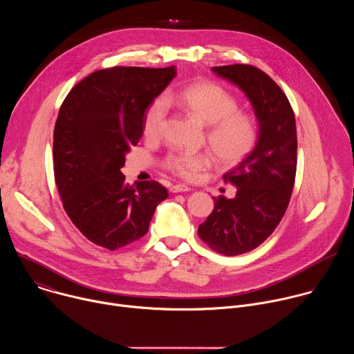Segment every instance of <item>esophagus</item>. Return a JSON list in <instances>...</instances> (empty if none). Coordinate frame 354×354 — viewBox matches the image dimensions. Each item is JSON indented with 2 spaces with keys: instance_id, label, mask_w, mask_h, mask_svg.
Instances as JSON below:
<instances>
[{
  "instance_id": "obj_1",
  "label": "esophagus",
  "mask_w": 354,
  "mask_h": 354,
  "mask_svg": "<svg viewBox=\"0 0 354 354\" xmlns=\"http://www.w3.org/2000/svg\"><path fill=\"white\" fill-rule=\"evenodd\" d=\"M169 190L172 193H185V192H189L190 189L187 186H185V185H174V186H171Z\"/></svg>"
}]
</instances>
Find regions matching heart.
<instances>
[{"label":"heart","mask_w":354,"mask_h":354,"mask_svg":"<svg viewBox=\"0 0 354 354\" xmlns=\"http://www.w3.org/2000/svg\"><path fill=\"white\" fill-rule=\"evenodd\" d=\"M168 105H178L207 129V141L223 164L241 161L258 140V126L254 116L238 111L236 99L214 82H196L178 92H168L151 102L142 116V131L148 138H157L164 127ZM164 168L186 180L196 179L212 168L209 153L174 151L162 162Z\"/></svg>","instance_id":"heart-1"}]
</instances>
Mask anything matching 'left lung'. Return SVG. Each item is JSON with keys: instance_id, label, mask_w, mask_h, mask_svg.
I'll use <instances>...</instances> for the list:
<instances>
[{"instance_id": "8db88e82", "label": "left lung", "mask_w": 354, "mask_h": 354, "mask_svg": "<svg viewBox=\"0 0 354 354\" xmlns=\"http://www.w3.org/2000/svg\"><path fill=\"white\" fill-rule=\"evenodd\" d=\"M213 71L246 95L259 126L255 148L223 176L236 186L235 197H214V210L197 230L213 250L235 257L258 248L287 210L297 171L295 118L286 93L262 70L232 64Z\"/></svg>"}]
</instances>
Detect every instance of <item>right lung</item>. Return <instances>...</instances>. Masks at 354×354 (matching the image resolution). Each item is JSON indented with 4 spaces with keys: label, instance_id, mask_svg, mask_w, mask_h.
<instances>
[{
    "label": "right lung",
    "instance_id": "obj_1",
    "mask_svg": "<svg viewBox=\"0 0 354 354\" xmlns=\"http://www.w3.org/2000/svg\"><path fill=\"white\" fill-rule=\"evenodd\" d=\"M175 67H112L80 81L55 126V179L63 207L91 242L109 250L140 239L168 190L156 180L126 183V154L142 136L147 106Z\"/></svg>",
    "mask_w": 354,
    "mask_h": 354
}]
</instances>
